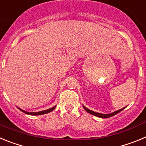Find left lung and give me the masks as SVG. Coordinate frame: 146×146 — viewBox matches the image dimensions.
<instances>
[{"mask_svg":"<svg viewBox=\"0 0 146 146\" xmlns=\"http://www.w3.org/2000/svg\"><path fill=\"white\" fill-rule=\"evenodd\" d=\"M83 108L85 109V110L86 111H87L88 113H90V114L91 115H95V116H97V117H99V118H110V117H112L113 116V115H116L117 113H120L121 111H122L123 109H124L125 108H122V109L119 110H117V111H115L113 112V113H110V114H102V113H96V112H94V111H92V110H91L88 109L87 108H86L85 106H83Z\"/></svg>","mask_w":146,"mask_h":146,"instance_id":"8db88e82","label":"left lung"}]
</instances>
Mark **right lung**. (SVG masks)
<instances>
[{
    "instance_id": "add662e5",
    "label": "right lung",
    "mask_w": 146,
    "mask_h": 146,
    "mask_svg": "<svg viewBox=\"0 0 146 146\" xmlns=\"http://www.w3.org/2000/svg\"><path fill=\"white\" fill-rule=\"evenodd\" d=\"M55 107L56 106H54L53 108H50V109H48V110H43V111L36 112V113H29V112H27V111H25V110H23L20 109V108H18V109H20L22 112H23V113H25V114L31 115H38L46 114V113H50V112L52 111V110H53L55 108Z\"/></svg>"
}]
</instances>
